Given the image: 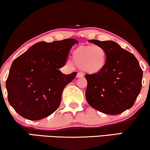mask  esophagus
<instances>
[{"label":"esophagus","mask_w":150,"mask_h":150,"mask_svg":"<svg viewBox=\"0 0 150 150\" xmlns=\"http://www.w3.org/2000/svg\"><path fill=\"white\" fill-rule=\"evenodd\" d=\"M76 77H77V78H79V77H83V74L82 73H78L77 74Z\"/></svg>","instance_id":"obj_1"}]
</instances>
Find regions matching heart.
Masks as SVG:
<instances>
[{
    "mask_svg": "<svg viewBox=\"0 0 150 150\" xmlns=\"http://www.w3.org/2000/svg\"><path fill=\"white\" fill-rule=\"evenodd\" d=\"M72 59L77 67L89 74H96L105 68L107 54L101 46L82 45L73 50Z\"/></svg>",
    "mask_w": 150,
    "mask_h": 150,
    "instance_id": "heart-1",
    "label": "heart"
}]
</instances>
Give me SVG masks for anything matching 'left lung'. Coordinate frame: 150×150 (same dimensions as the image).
<instances>
[{
    "label": "left lung",
    "instance_id": "1",
    "mask_svg": "<svg viewBox=\"0 0 150 150\" xmlns=\"http://www.w3.org/2000/svg\"><path fill=\"white\" fill-rule=\"evenodd\" d=\"M107 54L105 68L85 75V95L93 108L108 115H118L131 108L142 87V70L135 56L111 40H90Z\"/></svg>",
    "mask_w": 150,
    "mask_h": 150
}]
</instances>
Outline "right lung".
Returning <instances> with one entry per match:
<instances>
[{
  "label": "right lung",
  "instance_id": "1",
  "mask_svg": "<svg viewBox=\"0 0 150 150\" xmlns=\"http://www.w3.org/2000/svg\"><path fill=\"white\" fill-rule=\"evenodd\" d=\"M75 39L39 42L14 59L6 80L8 101L19 115L30 120L50 116L59 108L64 88L77 73L65 75L66 64Z\"/></svg>",
  "mask_w": 150,
  "mask_h": 150
}]
</instances>
